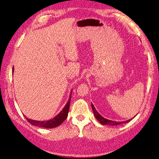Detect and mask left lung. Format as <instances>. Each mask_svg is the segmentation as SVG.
Wrapping results in <instances>:
<instances>
[{
  "label": "left lung",
  "mask_w": 159,
  "mask_h": 159,
  "mask_svg": "<svg viewBox=\"0 0 159 159\" xmlns=\"http://www.w3.org/2000/svg\"><path fill=\"white\" fill-rule=\"evenodd\" d=\"M92 110H93V112L94 116H95L96 119L100 121V124H102L103 125H110V126H115V125H118V124H123L125 122H129V121L132 120H127L126 121H112V120H109L107 119H105V118H104L103 117H102L100 116V115L98 113V111L96 110L95 107L92 104Z\"/></svg>",
  "instance_id": "1"
}]
</instances>
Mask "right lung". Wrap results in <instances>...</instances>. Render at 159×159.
I'll use <instances>...</instances> for the list:
<instances>
[{"mask_svg": "<svg viewBox=\"0 0 159 159\" xmlns=\"http://www.w3.org/2000/svg\"><path fill=\"white\" fill-rule=\"evenodd\" d=\"M70 100H71V95H70V97L68 100V102H67L66 105L65 106V107L63 108V109L61 111V112L58 115H57L56 117H54L52 120H50L48 121H40L29 120L26 117V119L27 120V121L30 124H31L32 125H34V126H36L43 127V128H55L57 126H59L60 124H61L64 121V120H65L67 118V115H68Z\"/></svg>", "mask_w": 159, "mask_h": 159, "instance_id": "right-lung-1", "label": "right lung"}]
</instances>
